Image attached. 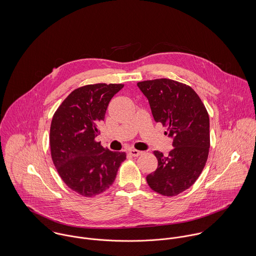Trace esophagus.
I'll list each match as a JSON object with an SVG mask.
<instances>
[{
  "mask_svg": "<svg viewBox=\"0 0 256 256\" xmlns=\"http://www.w3.org/2000/svg\"><path fill=\"white\" fill-rule=\"evenodd\" d=\"M129 154H130L131 156H141V154H143V152L138 150H135V148H131V150H129Z\"/></svg>",
  "mask_w": 256,
  "mask_h": 256,
  "instance_id": "esophagus-1",
  "label": "esophagus"
}]
</instances>
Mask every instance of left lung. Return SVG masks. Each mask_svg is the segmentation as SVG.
<instances>
[{
  "label": "left lung",
  "instance_id": "left-lung-1",
  "mask_svg": "<svg viewBox=\"0 0 256 256\" xmlns=\"http://www.w3.org/2000/svg\"><path fill=\"white\" fill-rule=\"evenodd\" d=\"M137 86L148 100L154 121L168 127L174 146L166 156L154 152L158 168L146 176V182L164 196L178 195L196 182L206 164L210 148L208 112L194 90L182 82L156 78Z\"/></svg>",
  "mask_w": 256,
  "mask_h": 256
}]
</instances>
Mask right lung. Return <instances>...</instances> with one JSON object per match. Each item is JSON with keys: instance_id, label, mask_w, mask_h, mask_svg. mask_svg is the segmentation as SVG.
Here are the masks:
<instances>
[{"instance_id": "right-lung-1", "label": "right lung", "mask_w": 256, "mask_h": 256, "mask_svg": "<svg viewBox=\"0 0 256 256\" xmlns=\"http://www.w3.org/2000/svg\"><path fill=\"white\" fill-rule=\"evenodd\" d=\"M124 84H96L73 90L56 110L50 127L51 156L69 188L92 197L114 182L126 160L124 152H111L96 142L111 98Z\"/></svg>"}]
</instances>
